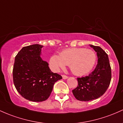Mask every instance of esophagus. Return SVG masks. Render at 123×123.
<instances>
[{"label":"esophagus","instance_id":"1","mask_svg":"<svg viewBox=\"0 0 123 123\" xmlns=\"http://www.w3.org/2000/svg\"><path fill=\"white\" fill-rule=\"evenodd\" d=\"M62 78H63V79H67V78H68V76H66V75H62Z\"/></svg>","mask_w":123,"mask_h":123}]
</instances>
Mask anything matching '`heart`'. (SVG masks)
Returning a JSON list of instances; mask_svg holds the SVG:
<instances>
[{
  "mask_svg": "<svg viewBox=\"0 0 123 123\" xmlns=\"http://www.w3.org/2000/svg\"><path fill=\"white\" fill-rule=\"evenodd\" d=\"M96 61L93 51L83 48H70L62 50L59 56L54 55L49 59V64L54 71H59L68 65L74 75L82 76L92 69Z\"/></svg>",
  "mask_w": 123,
  "mask_h": 123,
  "instance_id": "heart-1",
  "label": "heart"
}]
</instances>
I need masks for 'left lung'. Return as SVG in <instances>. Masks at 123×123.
I'll list each match as a JSON object with an SVG mask.
<instances>
[{
  "label": "left lung",
  "mask_w": 123,
  "mask_h": 123,
  "mask_svg": "<svg viewBox=\"0 0 123 123\" xmlns=\"http://www.w3.org/2000/svg\"><path fill=\"white\" fill-rule=\"evenodd\" d=\"M97 52L98 64L90 74L78 78V86L72 90L73 94L80 101L93 100L102 96L110 85L111 71L108 55L99 46L90 45Z\"/></svg>",
  "instance_id": "left-lung-1"
}]
</instances>
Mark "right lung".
Returning <instances> with one entry per match:
<instances>
[{"mask_svg":"<svg viewBox=\"0 0 123 123\" xmlns=\"http://www.w3.org/2000/svg\"><path fill=\"white\" fill-rule=\"evenodd\" d=\"M43 45L24 47L15 57L13 78L21 96L32 102H43L49 98L54 83L62 77L53 73L48 64L41 59Z\"/></svg>","mask_w":123,"mask_h":123,"instance_id":"1","label":"right lung"}]
</instances>
